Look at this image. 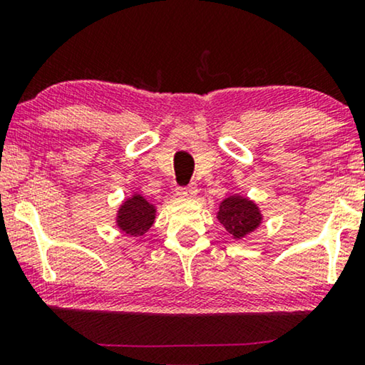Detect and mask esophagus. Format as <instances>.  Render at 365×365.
Segmentation results:
<instances>
[{
  "label": "esophagus",
  "instance_id": "34e87169",
  "mask_svg": "<svg viewBox=\"0 0 365 365\" xmlns=\"http://www.w3.org/2000/svg\"><path fill=\"white\" fill-rule=\"evenodd\" d=\"M196 192H197L196 184H187V186L178 187V194H179V196H182V197H191Z\"/></svg>",
  "mask_w": 365,
  "mask_h": 365
}]
</instances>
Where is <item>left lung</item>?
<instances>
[{"label":"left lung","mask_w":365,"mask_h":365,"mask_svg":"<svg viewBox=\"0 0 365 365\" xmlns=\"http://www.w3.org/2000/svg\"><path fill=\"white\" fill-rule=\"evenodd\" d=\"M217 219L234 237H242L259 226L261 214L251 201L234 196L221 204Z\"/></svg>","instance_id":"8db88e82"}]
</instances>
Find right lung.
Wrapping results in <instances>:
<instances>
[{"mask_svg": "<svg viewBox=\"0 0 365 365\" xmlns=\"http://www.w3.org/2000/svg\"><path fill=\"white\" fill-rule=\"evenodd\" d=\"M154 207L143 196H133L121 206L118 224L129 236H141L153 226Z\"/></svg>", "mask_w": 365, "mask_h": 365, "instance_id": "1", "label": "right lung"}]
</instances>
